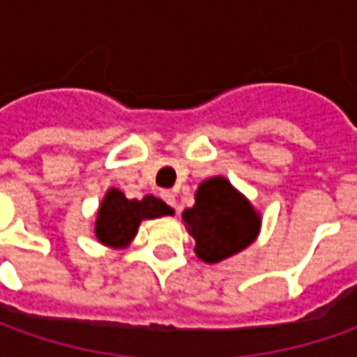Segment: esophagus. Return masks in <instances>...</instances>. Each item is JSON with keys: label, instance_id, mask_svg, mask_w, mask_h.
I'll return each instance as SVG.
<instances>
[{"label": "esophagus", "instance_id": "34e87169", "mask_svg": "<svg viewBox=\"0 0 357 357\" xmlns=\"http://www.w3.org/2000/svg\"><path fill=\"white\" fill-rule=\"evenodd\" d=\"M162 199L167 200L171 206H174V208H176V197H174V192H172V190H162Z\"/></svg>", "mask_w": 357, "mask_h": 357}]
</instances>
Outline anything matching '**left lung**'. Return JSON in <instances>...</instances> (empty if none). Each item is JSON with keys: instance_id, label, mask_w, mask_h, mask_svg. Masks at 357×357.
I'll return each mask as SVG.
<instances>
[{"instance_id": "8db88e82", "label": "left lung", "mask_w": 357, "mask_h": 357, "mask_svg": "<svg viewBox=\"0 0 357 357\" xmlns=\"http://www.w3.org/2000/svg\"><path fill=\"white\" fill-rule=\"evenodd\" d=\"M195 254L206 264H218L248 248L260 234L262 216L225 176L202 181L195 192V206L183 213Z\"/></svg>"}]
</instances>
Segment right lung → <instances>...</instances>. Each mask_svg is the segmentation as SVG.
I'll list each match as a JSON object with an SVG mask.
<instances>
[{
  "instance_id": "add662e5",
  "label": "right lung",
  "mask_w": 357,
  "mask_h": 357,
  "mask_svg": "<svg viewBox=\"0 0 357 357\" xmlns=\"http://www.w3.org/2000/svg\"><path fill=\"white\" fill-rule=\"evenodd\" d=\"M174 211L153 195H146L141 200L127 199L123 190L109 188L101 200L97 220H95V236L97 240L115 250L127 248L137 236L143 220L172 216Z\"/></svg>"
}]
</instances>
